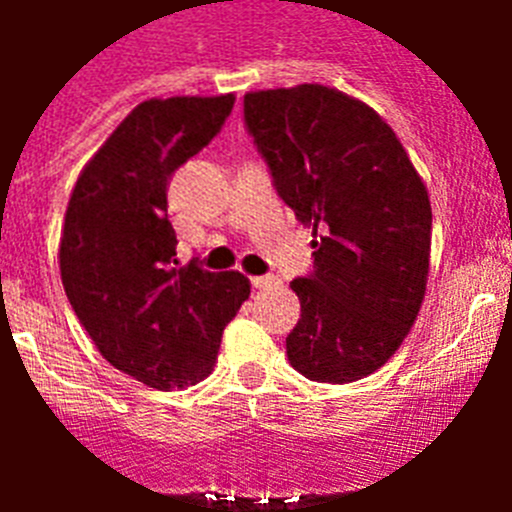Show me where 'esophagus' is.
<instances>
[{
	"instance_id": "34e87169",
	"label": "esophagus",
	"mask_w": 512,
	"mask_h": 512,
	"mask_svg": "<svg viewBox=\"0 0 512 512\" xmlns=\"http://www.w3.org/2000/svg\"><path fill=\"white\" fill-rule=\"evenodd\" d=\"M252 287L255 289H263V287H273V284H279V279L276 276H252Z\"/></svg>"
}]
</instances>
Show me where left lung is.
Masks as SVG:
<instances>
[{
    "label": "left lung",
    "mask_w": 512,
    "mask_h": 512,
    "mask_svg": "<svg viewBox=\"0 0 512 512\" xmlns=\"http://www.w3.org/2000/svg\"><path fill=\"white\" fill-rule=\"evenodd\" d=\"M244 127L273 188L313 228V271L289 287L300 321L287 358L316 382L377 372L420 313L433 212L380 114L324 84L244 95Z\"/></svg>",
    "instance_id": "left-lung-1"
}]
</instances>
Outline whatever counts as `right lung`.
<instances>
[{
  "mask_svg": "<svg viewBox=\"0 0 512 512\" xmlns=\"http://www.w3.org/2000/svg\"><path fill=\"white\" fill-rule=\"evenodd\" d=\"M233 95L146 100L84 167L60 236L76 319L108 364L148 388L196 385L249 297L239 271L177 265L167 188L231 116Z\"/></svg>",
  "mask_w": 512,
  "mask_h": 512,
  "instance_id": "obj_1",
  "label": "right lung"
}]
</instances>
